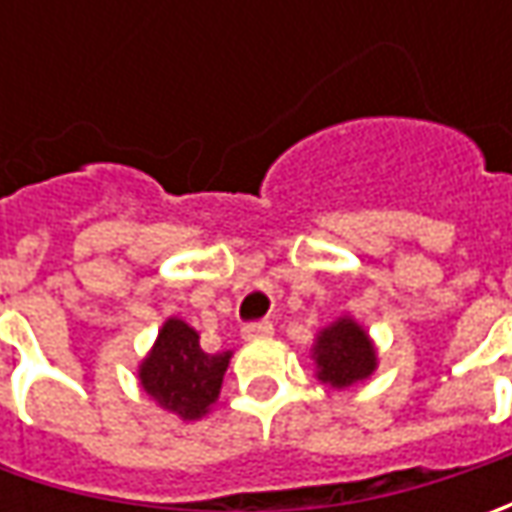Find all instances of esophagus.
I'll use <instances>...</instances> for the list:
<instances>
[{
	"instance_id": "34e87169",
	"label": "esophagus",
	"mask_w": 512,
	"mask_h": 512,
	"mask_svg": "<svg viewBox=\"0 0 512 512\" xmlns=\"http://www.w3.org/2000/svg\"><path fill=\"white\" fill-rule=\"evenodd\" d=\"M270 333H273V322H267V319H262V322H247L242 327V336L245 339H262V336H270Z\"/></svg>"
}]
</instances>
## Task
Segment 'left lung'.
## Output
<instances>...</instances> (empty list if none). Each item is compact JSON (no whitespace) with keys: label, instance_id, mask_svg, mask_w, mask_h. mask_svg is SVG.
I'll return each mask as SVG.
<instances>
[{"label":"left lung","instance_id":"1","mask_svg":"<svg viewBox=\"0 0 512 512\" xmlns=\"http://www.w3.org/2000/svg\"><path fill=\"white\" fill-rule=\"evenodd\" d=\"M319 364V379L330 387H350L362 382L376 367V350L362 327L342 319L327 327L313 347Z\"/></svg>","mask_w":512,"mask_h":512}]
</instances>
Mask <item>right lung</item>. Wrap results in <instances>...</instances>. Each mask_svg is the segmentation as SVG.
<instances>
[{
  "mask_svg": "<svg viewBox=\"0 0 512 512\" xmlns=\"http://www.w3.org/2000/svg\"><path fill=\"white\" fill-rule=\"evenodd\" d=\"M227 362L230 353H205L193 327L168 319L142 362L139 379L145 393L162 407L182 419H202L219 396Z\"/></svg>",
  "mask_w": 512,
  "mask_h": 512,
  "instance_id": "add662e5",
  "label": "right lung"
}]
</instances>
